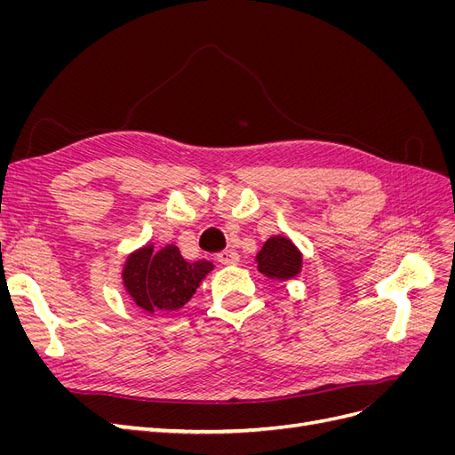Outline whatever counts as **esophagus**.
<instances>
[{
    "mask_svg": "<svg viewBox=\"0 0 455 455\" xmlns=\"http://www.w3.org/2000/svg\"><path fill=\"white\" fill-rule=\"evenodd\" d=\"M216 258H218L220 264H224V266H233V264H237V261H239V254L233 251V249L218 252Z\"/></svg>",
    "mask_w": 455,
    "mask_h": 455,
    "instance_id": "obj_1",
    "label": "esophagus"
}]
</instances>
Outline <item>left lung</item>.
<instances>
[{
	"instance_id": "obj_1",
	"label": "left lung",
	"mask_w": 455,
	"mask_h": 455,
	"mask_svg": "<svg viewBox=\"0 0 455 455\" xmlns=\"http://www.w3.org/2000/svg\"><path fill=\"white\" fill-rule=\"evenodd\" d=\"M258 259V269L271 279H291L296 277L301 267V254L286 237H271L261 246Z\"/></svg>"
}]
</instances>
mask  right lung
Segmentation results:
<instances>
[{
  "instance_id": "1",
  "label": "right lung",
  "mask_w": 455,
  "mask_h": 455,
  "mask_svg": "<svg viewBox=\"0 0 455 455\" xmlns=\"http://www.w3.org/2000/svg\"><path fill=\"white\" fill-rule=\"evenodd\" d=\"M212 264L206 259L188 261L178 246L169 244L154 252V246L131 254L123 281L134 304L146 311H176L194 296Z\"/></svg>"
}]
</instances>
